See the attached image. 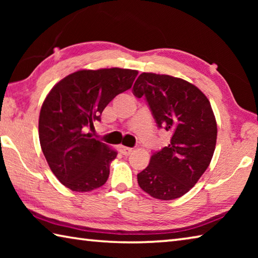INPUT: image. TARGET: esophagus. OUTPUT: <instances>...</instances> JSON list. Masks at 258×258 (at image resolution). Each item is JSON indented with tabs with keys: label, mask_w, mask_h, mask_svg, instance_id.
<instances>
[{
	"label": "esophagus",
	"mask_w": 258,
	"mask_h": 258,
	"mask_svg": "<svg viewBox=\"0 0 258 258\" xmlns=\"http://www.w3.org/2000/svg\"><path fill=\"white\" fill-rule=\"evenodd\" d=\"M118 150H119V152L120 154H123L124 156H128L131 152L133 151V149L132 148H128V147H124V146H119L118 147Z\"/></svg>",
	"instance_id": "1"
}]
</instances>
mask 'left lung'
<instances>
[{"label": "left lung", "mask_w": 258, "mask_h": 258, "mask_svg": "<svg viewBox=\"0 0 258 258\" xmlns=\"http://www.w3.org/2000/svg\"><path fill=\"white\" fill-rule=\"evenodd\" d=\"M133 94L146 98L159 128L172 133L171 142L152 154L138 174L143 191L160 200L185 195L211 164L217 125L209 100L197 86L182 78L142 73Z\"/></svg>", "instance_id": "8db88e82"}]
</instances>
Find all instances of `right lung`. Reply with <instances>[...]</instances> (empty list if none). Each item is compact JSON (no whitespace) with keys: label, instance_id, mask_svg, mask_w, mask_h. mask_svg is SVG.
Here are the masks:
<instances>
[{"label":"right lung","instance_id":"obj_1","mask_svg":"<svg viewBox=\"0 0 258 258\" xmlns=\"http://www.w3.org/2000/svg\"><path fill=\"white\" fill-rule=\"evenodd\" d=\"M138 71L83 69L52 87L42 104L38 135L52 173L68 189L87 192L102 186L117 152L91 138L87 127L100 120L111 100L132 87Z\"/></svg>","mask_w":258,"mask_h":258}]
</instances>
